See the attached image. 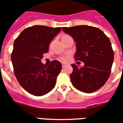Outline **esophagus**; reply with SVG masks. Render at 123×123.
<instances>
[{
  "mask_svg": "<svg viewBox=\"0 0 123 123\" xmlns=\"http://www.w3.org/2000/svg\"><path fill=\"white\" fill-rule=\"evenodd\" d=\"M67 64H62V68H64V67H67Z\"/></svg>",
  "mask_w": 123,
  "mask_h": 123,
  "instance_id": "1",
  "label": "esophagus"
}]
</instances>
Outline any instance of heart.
<instances>
[{
  "instance_id": "obj_1",
  "label": "heart",
  "mask_w": 123,
  "mask_h": 123,
  "mask_svg": "<svg viewBox=\"0 0 123 123\" xmlns=\"http://www.w3.org/2000/svg\"><path fill=\"white\" fill-rule=\"evenodd\" d=\"M64 36H68V35H62V37H64ZM68 60H69V56H63L61 58V61L62 62H67L68 61Z\"/></svg>"
}]
</instances>
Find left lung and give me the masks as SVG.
Here are the masks:
<instances>
[{"label": "left lung", "instance_id": "left-lung-1", "mask_svg": "<svg viewBox=\"0 0 123 123\" xmlns=\"http://www.w3.org/2000/svg\"><path fill=\"white\" fill-rule=\"evenodd\" d=\"M75 42L74 59L84 62L81 68L72 64L70 75L74 87L85 93H92L101 88L110 76L114 53L109 37L101 30L89 25L62 28Z\"/></svg>", "mask_w": 123, "mask_h": 123}]
</instances>
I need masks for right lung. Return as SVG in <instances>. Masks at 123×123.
<instances>
[{"instance_id":"1","label":"right lung","mask_w":123,"mask_h":123,"mask_svg":"<svg viewBox=\"0 0 123 123\" xmlns=\"http://www.w3.org/2000/svg\"><path fill=\"white\" fill-rule=\"evenodd\" d=\"M61 30V28L33 25L15 39L11 55L14 74L22 87L32 95H45L55 86L62 64L55 60L45 66L41 59Z\"/></svg>"}]
</instances>
